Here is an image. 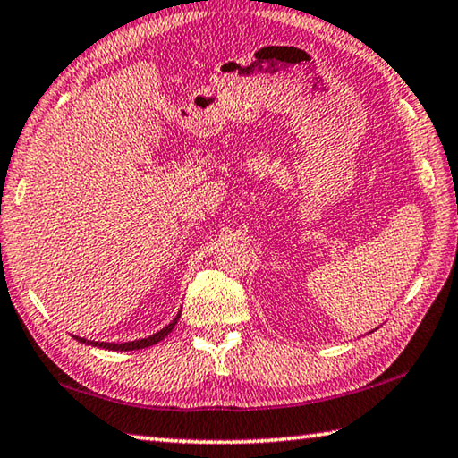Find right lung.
<instances>
[{"instance_id": "obj_1", "label": "right lung", "mask_w": 458, "mask_h": 458, "mask_svg": "<svg viewBox=\"0 0 458 458\" xmlns=\"http://www.w3.org/2000/svg\"><path fill=\"white\" fill-rule=\"evenodd\" d=\"M180 318V314L174 318L168 327L162 328L160 332H156V335L148 336V338H142V340H131V343H122V344H115V343H91V340H86V338H78L73 336L76 340H80V343H86V344H91V346H99V348H107V351H140V348H148L152 346L156 343H160V340H164L165 336L170 335L172 328L176 327V322Z\"/></svg>"}]
</instances>
